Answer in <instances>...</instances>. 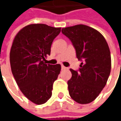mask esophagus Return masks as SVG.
Wrapping results in <instances>:
<instances>
[{"instance_id": "obj_1", "label": "esophagus", "mask_w": 121, "mask_h": 121, "mask_svg": "<svg viewBox=\"0 0 121 121\" xmlns=\"http://www.w3.org/2000/svg\"><path fill=\"white\" fill-rule=\"evenodd\" d=\"M67 69V68L65 67H64L63 65L61 66V69H62V70H65V69Z\"/></svg>"}]
</instances>
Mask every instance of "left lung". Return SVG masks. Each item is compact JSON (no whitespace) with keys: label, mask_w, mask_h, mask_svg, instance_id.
Masks as SVG:
<instances>
[{"label":"left lung","mask_w":121,"mask_h":121,"mask_svg":"<svg viewBox=\"0 0 121 121\" xmlns=\"http://www.w3.org/2000/svg\"><path fill=\"white\" fill-rule=\"evenodd\" d=\"M62 33L71 40L81 62L78 70L70 69L72 77L67 82L69 95L77 103H90L104 87L110 73L108 45L99 31L85 25L63 28Z\"/></svg>","instance_id":"8db88e82"}]
</instances>
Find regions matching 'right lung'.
Wrapping results in <instances>:
<instances>
[{"label": "right lung", "mask_w": 121, "mask_h": 121, "mask_svg": "<svg viewBox=\"0 0 121 121\" xmlns=\"http://www.w3.org/2000/svg\"><path fill=\"white\" fill-rule=\"evenodd\" d=\"M60 29L41 23L29 25L19 31L12 44V73L22 93L36 104H44L50 98L53 83L61 69L59 64L44 62Z\"/></svg>", "instance_id": "1"}]
</instances>
